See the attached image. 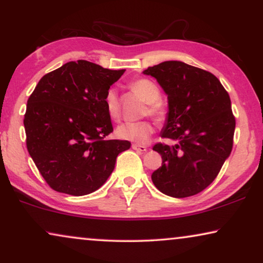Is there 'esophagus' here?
<instances>
[{"label": "esophagus", "instance_id": "obj_1", "mask_svg": "<svg viewBox=\"0 0 263 263\" xmlns=\"http://www.w3.org/2000/svg\"><path fill=\"white\" fill-rule=\"evenodd\" d=\"M132 148L138 151V152H146L147 147L145 145H139V143H133Z\"/></svg>", "mask_w": 263, "mask_h": 263}]
</instances>
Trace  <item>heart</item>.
Listing matches in <instances>:
<instances>
[{
	"label": "heart",
	"instance_id": "heart-1",
	"mask_svg": "<svg viewBox=\"0 0 263 263\" xmlns=\"http://www.w3.org/2000/svg\"><path fill=\"white\" fill-rule=\"evenodd\" d=\"M130 88L147 103L145 115L154 117L158 122L165 121L166 109L160 102L161 92L156 82L147 78H140L130 82ZM104 105H105V110L111 120H120L122 110L116 88L110 87L107 89L105 97H104ZM153 132L154 127L149 121L125 122V123L118 125L116 135L127 141L145 143L152 136Z\"/></svg>",
	"mask_w": 263,
	"mask_h": 263
}]
</instances>
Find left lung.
<instances>
[{
  "mask_svg": "<svg viewBox=\"0 0 263 263\" xmlns=\"http://www.w3.org/2000/svg\"><path fill=\"white\" fill-rule=\"evenodd\" d=\"M143 74L156 78L167 95L161 138L177 141L154 145L163 163L152 181L165 195H196L214 181L232 151L236 120L229 93L215 75L181 61H165Z\"/></svg>",
  "mask_w": 263,
  "mask_h": 263,
  "instance_id": "8db88e82",
  "label": "left lung"
}]
</instances>
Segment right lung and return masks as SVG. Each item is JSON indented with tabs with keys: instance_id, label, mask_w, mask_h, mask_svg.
Returning a JSON list of instances; mask_svg holds the SVG:
<instances>
[{
	"instance_id": "obj_1",
	"label": "right lung",
	"mask_w": 263,
	"mask_h": 263,
	"mask_svg": "<svg viewBox=\"0 0 263 263\" xmlns=\"http://www.w3.org/2000/svg\"><path fill=\"white\" fill-rule=\"evenodd\" d=\"M124 71L79 60L39 80L24 125L28 153L50 188L73 196L96 192L130 147L127 140L104 139L114 132L104 97Z\"/></svg>"
}]
</instances>
